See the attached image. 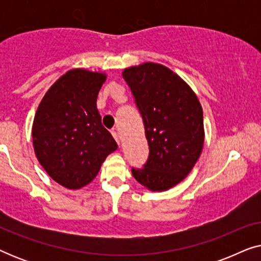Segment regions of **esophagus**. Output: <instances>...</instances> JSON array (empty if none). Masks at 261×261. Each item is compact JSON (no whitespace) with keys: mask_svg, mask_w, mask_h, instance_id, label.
<instances>
[{"mask_svg":"<svg viewBox=\"0 0 261 261\" xmlns=\"http://www.w3.org/2000/svg\"><path fill=\"white\" fill-rule=\"evenodd\" d=\"M112 134H113L114 139H115V140H116L117 144H120V137H119V133H117L116 130H113V132H112Z\"/></svg>","mask_w":261,"mask_h":261,"instance_id":"obj_1","label":"esophagus"}]
</instances>
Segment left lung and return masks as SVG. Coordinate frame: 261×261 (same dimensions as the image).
<instances>
[{
  "label": "left lung",
  "mask_w": 261,
  "mask_h": 261,
  "mask_svg": "<svg viewBox=\"0 0 261 261\" xmlns=\"http://www.w3.org/2000/svg\"><path fill=\"white\" fill-rule=\"evenodd\" d=\"M142 116L149 154L142 169H132L151 191H165L190 173L204 144L203 110L192 89L169 67L144 63L123 70Z\"/></svg>",
  "instance_id": "8db88e82"
}]
</instances>
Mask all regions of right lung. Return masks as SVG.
<instances>
[{
  "instance_id": "right-lung-1",
  "label": "right lung",
  "mask_w": 261,
  "mask_h": 261,
  "mask_svg": "<svg viewBox=\"0 0 261 261\" xmlns=\"http://www.w3.org/2000/svg\"><path fill=\"white\" fill-rule=\"evenodd\" d=\"M106 78V73L84 69L67 71L48 89L35 113V155L48 176L67 189L90 183L117 148L96 107Z\"/></svg>"
}]
</instances>
